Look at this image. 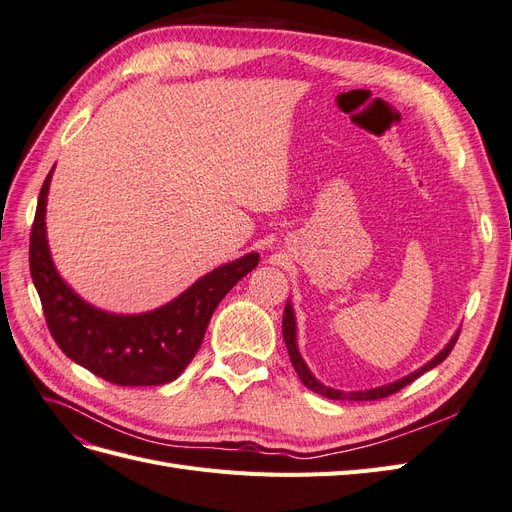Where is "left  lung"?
Instances as JSON below:
<instances>
[{"label":"left lung","instance_id":"left-lung-1","mask_svg":"<svg viewBox=\"0 0 512 512\" xmlns=\"http://www.w3.org/2000/svg\"><path fill=\"white\" fill-rule=\"evenodd\" d=\"M282 333H284V342H286V348H288V354H290V361H292V367L294 371L299 374V380L307 386L309 391H314L322 397H329V399H350V401H374V399H382V397H389L393 393H397L399 389H404L406 384L414 382L418 376L425 374V371L433 369L436 365H440L448 354H451L457 337H459V331L451 337V342H448L436 356H433L431 361H427L423 367L414 369L412 374L399 378L395 382H389V384H382V386H376V389H365V391H339V389H331V386L322 384L312 371H309L307 363L303 361V356L299 352V346H297V318H294V309H292V303L288 301L286 307H284V318H282Z\"/></svg>","mask_w":512,"mask_h":512}]
</instances>
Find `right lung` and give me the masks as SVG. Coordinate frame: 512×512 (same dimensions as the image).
<instances>
[{"label":"right lung","instance_id":"obj_1","mask_svg":"<svg viewBox=\"0 0 512 512\" xmlns=\"http://www.w3.org/2000/svg\"><path fill=\"white\" fill-rule=\"evenodd\" d=\"M53 170L44 179L29 239V271L46 324L66 356L119 386L173 382L198 352L215 307L258 265V252L209 271L179 297L143 314L104 312L81 299L59 275L46 239V200Z\"/></svg>","mask_w":512,"mask_h":512}]
</instances>
